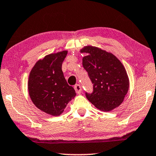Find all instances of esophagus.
Wrapping results in <instances>:
<instances>
[{"label": "esophagus", "instance_id": "34e87169", "mask_svg": "<svg viewBox=\"0 0 156 156\" xmlns=\"http://www.w3.org/2000/svg\"><path fill=\"white\" fill-rule=\"evenodd\" d=\"M74 89H75V90L76 93H77L78 94H80L81 92H82V88H81V86L79 84H77L75 86H74Z\"/></svg>", "mask_w": 156, "mask_h": 156}]
</instances>
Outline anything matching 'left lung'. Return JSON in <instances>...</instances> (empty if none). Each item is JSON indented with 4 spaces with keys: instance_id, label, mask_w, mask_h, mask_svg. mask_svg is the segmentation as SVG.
<instances>
[{
    "instance_id": "obj_1",
    "label": "left lung",
    "mask_w": 156,
    "mask_h": 156,
    "mask_svg": "<svg viewBox=\"0 0 156 156\" xmlns=\"http://www.w3.org/2000/svg\"><path fill=\"white\" fill-rule=\"evenodd\" d=\"M87 54L83 58V68L93 84V93H85L96 108L110 112L124 101L129 88V79L124 65L113 54L93 46L80 50Z\"/></svg>"
}]
</instances>
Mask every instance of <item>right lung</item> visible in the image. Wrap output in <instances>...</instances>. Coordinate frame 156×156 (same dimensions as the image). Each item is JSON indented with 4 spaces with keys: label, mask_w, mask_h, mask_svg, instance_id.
<instances>
[{
    "label": "right lung",
    "mask_w": 156,
    "mask_h": 156,
    "mask_svg": "<svg viewBox=\"0 0 156 156\" xmlns=\"http://www.w3.org/2000/svg\"><path fill=\"white\" fill-rule=\"evenodd\" d=\"M68 51L50 54L39 59L30 71L28 91L33 104L41 111L59 116L76 95L61 69Z\"/></svg>",
    "instance_id": "right-lung-1"
}]
</instances>
